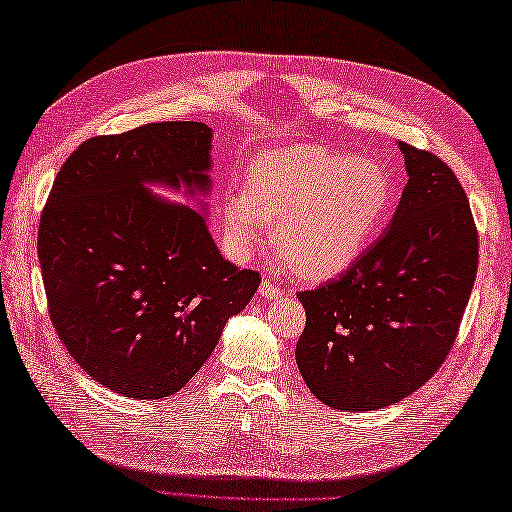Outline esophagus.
<instances>
[{
  "instance_id": "1",
  "label": "esophagus",
  "mask_w": 512,
  "mask_h": 512,
  "mask_svg": "<svg viewBox=\"0 0 512 512\" xmlns=\"http://www.w3.org/2000/svg\"><path fill=\"white\" fill-rule=\"evenodd\" d=\"M259 295L266 297V299H275V297L284 295V288L273 284V281H270V279H264L262 286H259Z\"/></svg>"
}]
</instances>
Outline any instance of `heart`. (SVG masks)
Segmentation results:
<instances>
[{
    "label": "heart",
    "mask_w": 512,
    "mask_h": 512,
    "mask_svg": "<svg viewBox=\"0 0 512 512\" xmlns=\"http://www.w3.org/2000/svg\"><path fill=\"white\" fill-rule=\"evenodd\" d=\"M389 202V173L376 158L314 145L270 151L250 165L248 189L226 193L224 242L235 259H246L266 220H279L286 262L295 259L306 277H330L361 255Z\"/></svg>",
    "instance_id": "1"
}]
</instances>
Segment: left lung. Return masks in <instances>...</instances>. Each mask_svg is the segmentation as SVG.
<instances>
[{
    "instance_id": "obj_1",
    "label": "left lung",
    "mask_w": 512,
    "mask_h": 512,
    "mask_svg": "<svg viewBox=\"0 0 512 512\" xmlns=\"http://www.w3.org/2000/svg\"><path fill=\"white\" fill-rule=\"evenodd\" d=\"M407 187L385 233L306 308L295 358L323 405L374 411L407 398L449 356L477 275V228L455 173L398 143Z\"/></svg>"
}]
</instances>
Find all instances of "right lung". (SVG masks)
I'll return each mask as SVG.
<instances>
[{
	"instance_id": "right-lung-1",
	"label": "right lung",
	"mask_w": 512,
	"mask_h": 512,
	"mask_svg": "<svg viewBox=\"0 0 512 512\" xmlns=\"http://www.w3.org/2000/svg\"><path fill=\"white\" fill-rule=\"evenodd\" d=\"M211 127L149 123L76 147L54 178L37 253L50 321L83 372L160 400L198 374L259 288L220 255L206 217L147 184L209 195Z\"/></svg>"
}]
</instances>
